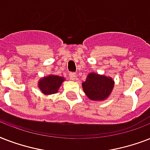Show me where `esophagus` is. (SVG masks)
Returning <instances> with one entry per match:
<instances>
[{"instance_id": "obj_1", "label": "esophagus", "mask_w": 150, "mask_h": 150, "mask_svg": "<svg viewBox=\"0 0 150 150\" xmlns=\"http://www.w3.org/2000/svg\"><path fill=\"white\" fill-rule=\"evenodd\" d=\"M69 77H70V79L75 80V78H76V73L70 72L69 73Z\"/></svg>"}]
</instances>
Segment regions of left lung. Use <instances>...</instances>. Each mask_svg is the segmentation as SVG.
Segmentation results:
<instances>
[{
    "instance_id": "8db88e82",
    "label": "left lung",
    "mask_w": 150,
    "mask_h": 150,
    "mask_svg": "<svg viewBox=\"0 0 150 150\" xmlns=\"http://www.w3.org/2000/svg\"><path fill=\"white\" fill-rule=\"evenodd\" d=\"M114 87V81L110 78L90 73L82 83L86 96L92 100H103L108 97Z\"/></svg>"
}]
</instances>
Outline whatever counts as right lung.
I'll list each match as a JSON object with an SVG mask.
<instances>
[{
  "label": "right lung",
  "instance_id": "add662e5",
  "mask_svg": "<svg viewBox=\"0 0 150 150\" xmlns=\"http://www.w3.org/2000/svg\"><path fill=\"white\" fill-rule=\"evenodd\" d=\"M64 80V79L62 77L57 75H49L40 80L39 88L44 94L56 93Z\"/></svg>",
  "mask_w": 150,
  "mask_h": 150
}]
</instances>
